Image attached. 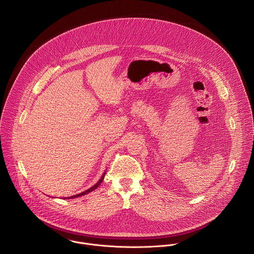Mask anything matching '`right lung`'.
Here are the masks:
<instances>
[{"label":"right lung","mask_w":254,"mask_h":254,"mask_svg":"<svg viewBox=\"0 0 254 254\" xmlns=\"http://www.w3.org/2000/svg\"><path fill=\"white\" fill-rule=\"evenodd\" d=\"M105 175H106V172L103 174V176L101 177V179L98 181L97 184H95L93 187H91L90 189H88L87 190H85V191H83V192H81V193H78V194H75V195H72V196H69V197H67V198H74V197H78V196H81V195H84V194H87V193H89V192H91V191H93V190H95L101 184H102V182L104 181V178H105Z\"/></svg>","instance_id":"1"}]
</instances>
